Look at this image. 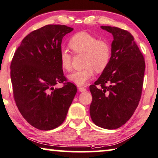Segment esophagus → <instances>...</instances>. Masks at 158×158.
<instances>
[{
    "label": "esophagus",
    "mask_w": 158,
    "mask_h": 158,
    "mask_svg": "<svg viewBox=\"0 0 158 158\" xmlns=\"http://www.w3.org/2000/svg\"><path fill=\"white\" fill-rule=\"evenodd\" d=\"M79 90L80 92H83V91H86V89L85 88V87L84 86H79Z\"/></svg>",
    "instance_id": "1"
}]
</instances>
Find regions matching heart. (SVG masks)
I'll list each match as a JSON object with an SVG mask.
<instances>
[{"instance_id":"b5f03b06","label":"heart","mask_w":158,"mask_h":158,"mask_svg":"<svg viewBox=\"0 0 158 158\" xmlns=\"http://www.w3.org/2000/svg\"><path fill=\"white\" fill-rule=\"evenodd\" d=\"M69 47L76 54H85L83 66L84 68L72 72L68 78L78 86L86 84L96 72H102L110 62L111 48L109 42L98 40L94 35L86 32H79L73 35L69 41ZM61 66L66 71L72 69V55L66 49L60 53Z\"/></svg>"}]
</instances>
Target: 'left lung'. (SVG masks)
Here are the masks:
<instances>
[{"label":"left lung","mask_w":158,"mask_h":158,"mask_svg":"<svg viewBox=\"0 0 158 158\" xmlns=\"http://www.w3.org/2000/svg\"><path fill=\"white\" fill-rule=\"evenodd\" d=\"M114 36L111 56L98 80L89 86L92 95L90 115L96 126L116 129L133 116L142 94L144 56L130 32L101 26Z\"/></svg>","instance_id":"obj_1"}]
</instances>
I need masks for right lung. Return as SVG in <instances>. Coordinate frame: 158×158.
Instances as JSON below:
<instances>
[{
	"instance_id": "add662e5",
	"label": "right lung",
	"mask_w": 158,
	"mask_h": 158,
	"mask_svg": "<svg viewBox=\"0 0 158 158\" xmlns=\"http://www.w3.org/2000/svg\"><path fill=\"white\" fill-rule=\"evenodd\" d=\"M73 30L48 25L28 34L16 49L10 78L16 106L31 126L42 131L57 128L65 120L77 91L60 64L63 37ZM59 83L62 88H55Z\"/></svg>"
}]
</instances>
